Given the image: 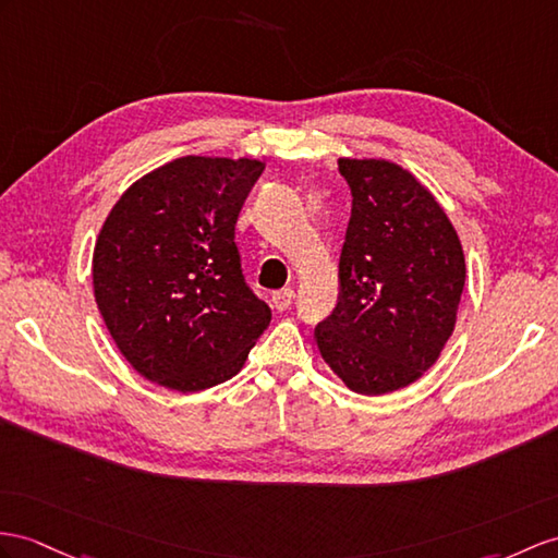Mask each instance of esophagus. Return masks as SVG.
Here are the masks:
<instances>
[{
	"mask_svg": "<svg viewBox=\"0 0 558 558\" xmlns=\"http://www.w3.org/2000/svg\"><path fill=\"white\" fill-rule=\"evenodd\" d=\"M293 298H295L293 289H281V291H275V293H271V305H275L279 312H283V310H289V307H291Z\"/></svg>",
	"mask_w": 558,
	"mask_h": 558,
	"instance_id": "1",
	"label": "esophagus"
}]
</instances>
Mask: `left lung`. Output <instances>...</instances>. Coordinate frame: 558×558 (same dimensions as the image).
Segmentation results:
<instances>
[{
  "label": "left lung",
  "mask_w": 558,
  "mask_h": 558,
  "mask_svg": "<svg viewBox=\"0 0 558 558\" xmlns=\"http://www.w3.org/2000/svg\"><path fill=\"white\" fill-rule=\"evenodd\" d=\"M352 215L341 293L315 338L360 396H386L430 369L457 324L466 263L450 217L416 177L384 158H338Z\"/></svg>",
  "instance_id": "obj_1"
}]
</instances>
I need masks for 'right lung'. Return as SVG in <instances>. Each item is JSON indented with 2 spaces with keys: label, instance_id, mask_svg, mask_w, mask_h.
<instances>
[{
  "label": "right lung",
  "instance_id": "1",
  "mask_svg": "<svg viewBox=\"0 0 558 558\" xmlns=\"http://www.w3.org/2000/svg\"><path fill=\"white\" fill-rule=\"evenodd\" d=\"M265 162L174 158L108 213L94 298L118 350L148 381L206 390L239 374L271 310L241 271L234 227Z\"/></svg>",
  "mask_w": 558,
  "mask_h": 558
}]
</instances>
